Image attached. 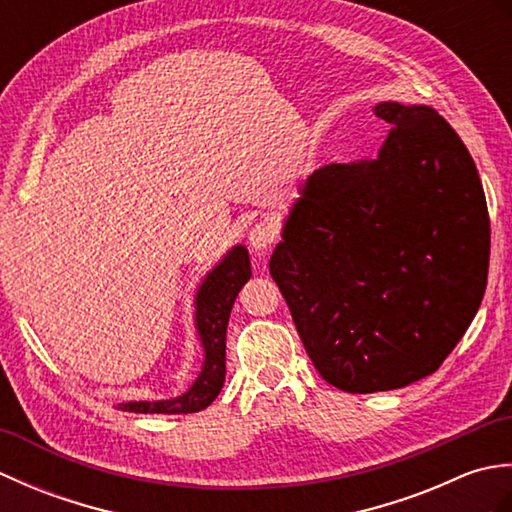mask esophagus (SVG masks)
<instances>
[{
    "mask_svg": "<svg viewBox=\"0 0 512 512\" xmlns=\"http://www.w3.org/2000/svg\"><path fill=\"white\" fill-rule=\"evenodd\" d=\"M275 237H277V231L266 222H257L248 231V242H250V246H253L257 257H264V253L270 248V244L275 242Z\"/></svg>",
    "mask_w": 512,
    "mask_h": 512,
    "instance_id": "obj_1",
    "label": "esophagus"
}]
</instances>
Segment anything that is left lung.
I'll return each mask as SVG.
<instances>
[{"label": "left lung", "mask_w": 512, "mask_h": 512, "mask_svg": "<svg viewBox=\"0 0 512 512\" xmlns=\"http://www.w3.org/2000/svg\"><path fill=\"white\" fill-rule=\"evenodd\" d=\"M374 160L303 182L270 275L310 361L350 394L400 389L444 363L480 308L491 220L475 162L427 105L378 103Z\"/></svg>", "instance_id": "8db88e82"}]
</instances>
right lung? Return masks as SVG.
<instances>
[{"label": "right lung", "instance_id": "obj_1", "mask_svg": "<svg viewBox=\"0 0 512 512\" xmlns=\"http://www.w3.org/2000/svg\"><path fill=\"white\" fill-rule=\"evenodd\" d=\"M250 279V259L244 246L228 250L226 257L204 277L195 295V328L204 347L202 372L182 396L171 400H140L118 405L134 413H195L211 405L226 376V325L239 290Z\"/></svg>", "mask_w": 512, "mask_h": 512}]
</instances>
